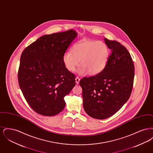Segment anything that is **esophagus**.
<instances>
[{"label":"esophagus","mask_w":153,"mask_h":153,"mask_svg":"<svg viewBox=\"0 0 153 153\" xmlns=\"http://www.w3.org/2000/svg\"><path fill=\"white\" fill-rule=\"evenodd\" d=\"M76 83L77 84H79V82H80V78L79 77H76Z\"/></svg>","instance_id":"esophagus-1"}]
</instances>
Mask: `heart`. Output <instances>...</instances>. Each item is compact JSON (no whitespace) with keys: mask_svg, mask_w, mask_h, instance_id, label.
Segmentation results:
<instances>
[{"mask_svg":"<svg viewBox=\"0 0 153 153\" xmlns=\"http://www.w3.org/2000/svg\"><path fill=\"white\" fill-rule=\"evenodd\" d=\"M109 48L101 41L84 40L74 44L71 51L63 56V62L66 69L74 72L80 64L82 66L78 72L80 74L88 73L96 75L102 72L109 57Z\"/></svg>","mask_w":153,"mask_h":153,"instance_id":"heart-1","label":"heart"}]
</instances>
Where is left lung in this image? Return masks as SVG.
<instances>
[{"instance_id": "obj_1", "label": "left lung", "mask_w": 153, "mask_h": 153, "mask_svg": "<svg viewBox=\"0 0 153 153\" xmlns=\"http://www.w3.org/2000/svg\"><path fill=\"white\" fill-rule=\"evenodd\" d=\"M104 39L111 50L105 68L80 81L84 109L97 119L109 117L123 107L131 95L134 78V65L127 49L117 41Z\"/></svg>"}]
</instances>
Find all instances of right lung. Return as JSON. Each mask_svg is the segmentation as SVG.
<instances>
[{
    "mask_svg": "<svg viewBox=\"0 0 153 153\" xmlns=\"http://www.w3.org/2000/svg\"><path fill=\"white\" fill-rule=\"evenodd\" d=\"M77 36L74 30L45 35L22 52L19 85L30 106L40 115L61 112L64 97L75 86V76L66 69L63 56Z\"/></svg>",
    "mask_w": 153,
    "mask_h": 153,
    "instance_id": "add662e5",
    "label": "right lung"
}]
</instances>
